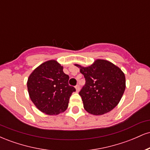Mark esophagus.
<instances>
[{"label":"esophagus","instance_id":"1","mask_svg":"<svg viewBox=\"0 0 150 150\" xmlns=\"http://www.w3.org/2000/svg\"><path fill=\"white\" fill-rule=\"evenodd\" d=\"M75 89H76L77 92H79V91H80V86H79L78 85H77L76 86H75Z\"/></svg>","mask_w":150,"mask_h":150}]
</instances>
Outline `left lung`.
Segmentation results:
<instances>
[{
  "mask_svg": "<svg viewBox=\"0 0 150 150\" xmlns=\"http://www.w3.org/2000/svg\"><path fill=\"white\" fill-rule=\"evenodd\" d=\"M74 65L80 68L86 80L79 93L86 111L99 116L116 107L125 89V76L121 69L104 59L95 60L87 67Z\"/></svg>",
  "mask_w": 150,
  "mask_h": 150,
  "instance_id": "8db88e82",
  "label": "left lung"
}]
</instances>
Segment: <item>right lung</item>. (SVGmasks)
I'll return each mask as SVG.
<instances>
[{
	"label": "right lung",
	"instance_id": "1",
	"mask_svg": "<svg viewBox=\"0 0 150 150\" xmlns=\"http://www.w3.org/2000/svg\"><path fill=\"white\" fill-rule=\"evenodd\" d=\"M69 76L56 60H49L36 68L27 80L31 101L42 112L56 116L67 109L75 87L68 85Z\"/></svg>",
	"mask_w": 150,
	"mask_h": 150
}]
</instances>
